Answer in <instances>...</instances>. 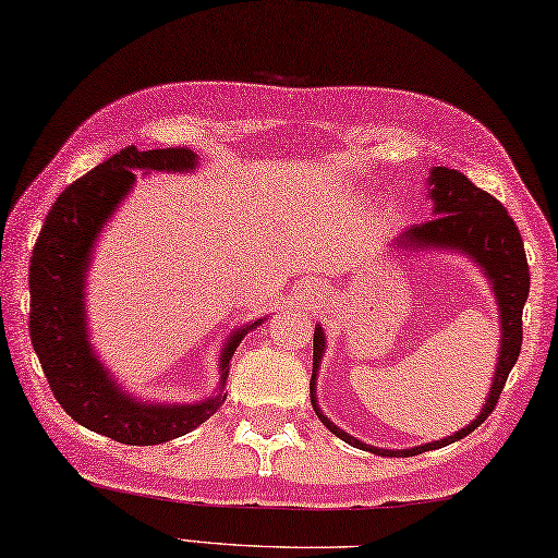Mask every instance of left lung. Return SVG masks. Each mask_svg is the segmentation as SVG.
I'll return each mask as SVG.
<instances>
[{"label": "left lung", "instance_id": "1", "mask_svg": "<svg viewBox=\"0 0 558 558\" xmlns=\"http://www.w3.org/2000/svg\"><path fill=\"white\" fill-rule=\"evenodd\" d=\"M432 198H434V218L422 225H414L408 232L400 234V246H436V248H460V252L470 254L472 258L487 272L492 280L496 302H499L501 312V350H499V364H496L494 384L489 388L487 405L482 408L480 417L468 424L465 429L458 434L444 438V441L424 444L417 448L405 450H386L366 446L357 438L345 434L342 429L324 417L322 410L316 405V372L324 357L326 338L324 328L316 326L314 330V374L310 384L312 405L330 432H333L342 441L372 450L376 456H396V458H410L420 456L424 450H434L458 441V438L475 432L477 426L494 412L496 402H499L501 390L506 386V378L511 374L513 364L518 362L520 345H523V306L530 292V266L525 258V246L520 230L515 228L513 218L508 216V210L501 206V201H496L492 194L482 192L480 186L472 184L465 174L448 168H434L432 170Z\"/></svg>", "mask_w": 558, "mask_h": 558}]
</instances>
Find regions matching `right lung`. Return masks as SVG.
Instances as JSON below:
<instances>
[{
    "label": "right lung",
    "instance_id": "1",
    "mask_svg": "<svg viewBox=\"0 0 558 558\" xmlns=\"http://www.w3.org/2000/svg\"><path fill=\"white\" fill-rule=\"evenodd\" d=\"M196 168L189 148L136 150L126 146L69 184L47 213L31 258V342L47 384L71 420L129 446H153L184 436L218 412L225 393L196 405H150L126 396L90 350L83 314V278L102 225L134 184L132 170L184 172ZM236 330L220 354L222 386L246 330Z\"/></svg>",
    "mask_w": 558,
    "mask_h": 558
}]
</instances>
